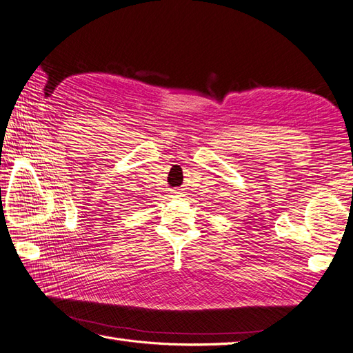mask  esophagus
I'll return each instance as SVG.
<instances>
[{
	"label": "esophagus",
	"mask_w": 353,
	"mask_h": 353,
	"mask_svg": "<svg viewBox=\"0 0 353 353\" xmlns=\"http://www.w3.org/2000/svg\"><path fill=\"white\" fill-rule=\"evenodd\" d=\"M175 193H176V194H178V191H175Z\"/></svg>",
	"instance_id": "obj_1"
}]
</instances>
